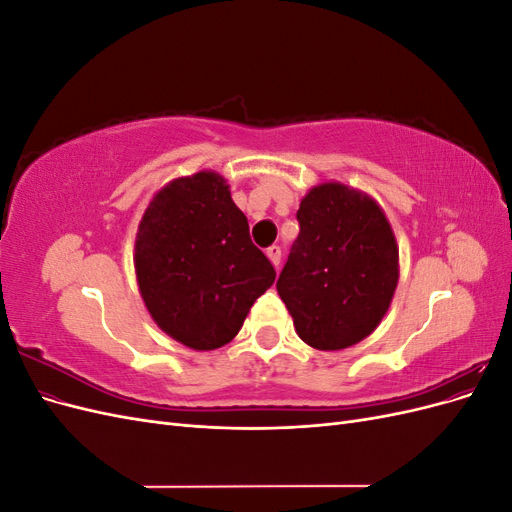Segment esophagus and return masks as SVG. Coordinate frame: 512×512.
<instances>
[{
	"label": "esophagus",
	"instance_id": "1",
	"mask_svg": "<svg viewBox=\"0 0 512 512\" xmlns=\"http://www.w3.org/2000/svg\"><path fill=\"white\" fill-rule=\"evenodd\" d=\"M267 256L273 262L275 269H280V262H282V247L280 245H271L267 247Z\"/></svg>",
	"mask_w": 512,
	"mask_h": 512
}]
</instances>
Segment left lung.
Returning <instances> with one entry per match:
<instances>
[{
  "label": "left lung",
  "mask_w": 512,
  "mask_h": 512,
  "mask_svg": "<svg viewBox=\"0 0 512 512\" xmlns=\"http://www.w3.org/2000/svg\"><path fill=\"white\" fill-rule=\"evenodd\" d=\"M299 237L277 280L294 329L316 350L359 344L384 318L399 280V250L374 198L320 183L301 200Z\"/></svg>",
  "instance_id": "left-lung-1"
}]
</instances>
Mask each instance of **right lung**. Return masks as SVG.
Segmentation results:
<instances>
[{"label":"right lung","mask_w":512,"mask_h":512,"mask_svg":"<svg viewBox=\"0 0 512 512\" xmlns=\"http://www.w3.org/2000/svg\"><path fill=\"white\" fill-rule=\"evenodd\" d=\"M134 269L151 318L192 350L228 344L275 282L226 179L213 170L179 177L153 196L138 224Z\"/></svg>","instance_id":"obj_1"}]
</instances>
